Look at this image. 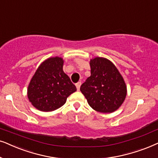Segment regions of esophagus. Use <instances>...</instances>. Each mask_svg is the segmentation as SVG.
I'll return each instance as SVG.
<instances>
[{"instance_id": "obj_1", "label": "esophagus", "mask_w": 158, "mask_h": 158, "mask_svg": "<svg viewBox=\"0 0 158 158\" xmlns=\"http://www.w3.org/2000/svg\"><path fill=\"white\" fill-rule=\"evenodd\" d=\"M76 85V88H77V91H79L80 88H81V82H78V83H76V85Z\"/></svg>"}]
</instances>
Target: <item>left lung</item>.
Returning a JSON list of instances; mask_svg holds the SVG:
<instances>
[{
	"mask_svg": "<svg viewBox=\"0 0 158 158\" xmlns=\"http://www.w3.org/2000/svg\"><path fill=\"white\" fill-rule=\"evenodd\" d=\"M91 76L81 86L90 106L102 113H112L122 105L127 95L123 77L113 63L104 57L90 60Z\"/></svg>",
	"mask_w": 158,
	"mask_h": 158,
	"instance_id": "1",
	"label": "left lung"
}]
</instances>
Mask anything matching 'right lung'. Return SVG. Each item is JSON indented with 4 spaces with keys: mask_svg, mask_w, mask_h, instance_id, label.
I'll return each instance as SVG.
<instances>
[{
    "mask_svg": "<svg viewBox=\"0 0 158 158\" xmlns=\"http://www.w3.org/2000/svg\"><path fill=\"white\" fill-rule=\"evenodd\" d=\"M64 59L54 56L39 65L30 80L27 97L32 105L42 112H52L65 104L67 97L77 91L63 71Z\"/></svg>",
    "mask_w": 158,
    "mask_h": 158,
    "instance_id": "right-lung-1",
    "label": "right lung"
}]
</instances>
